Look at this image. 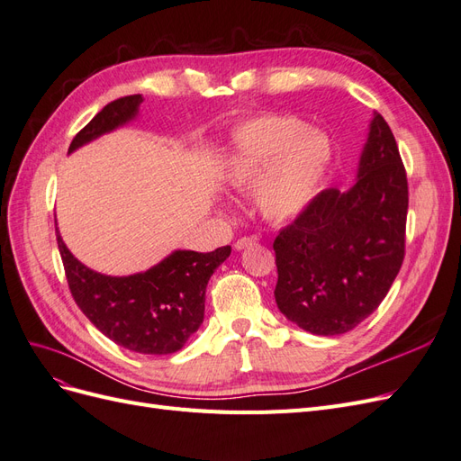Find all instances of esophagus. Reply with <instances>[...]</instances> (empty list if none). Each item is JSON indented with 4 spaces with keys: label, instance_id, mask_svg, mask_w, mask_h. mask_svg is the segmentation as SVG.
I'll list each match as a JSON object with an SVG mask.
<instances>
[{
    "label": "esophagus",
    "instance_id": "1",
    "mask_svg": "<svg viewBox=\"0 0 461 461\" xmlns=\"http://www.w3.org/2000/svg\"><path fill=\"white\" fill-rule=\"evenodd\" d=\"M254 244H256V239H248V236H244V239L234 242V249H239V252H242V249L254 246Z\"/></svg>",
    "mask_w": 461,
    "mask_h": 461
}]
</instances>
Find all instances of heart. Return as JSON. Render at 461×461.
Here are the masks:
<instances>
[{"label":"heart","instance_id":"obj_1","mask_svg":"<svg viewBox=\"0 0 461 461\" xmlns=\"http://www.w3.org/2000/svg\"><path fill=\"white\" fill-rule=\"evenodd\" d=\"M330 161L323 136L290 115H263L230 136L221 163V183L230 190L254 189L259 213L275 222L296 219L313 200Z\"/></svg>","mask_w":461,"mask_h":461}]
</instances>
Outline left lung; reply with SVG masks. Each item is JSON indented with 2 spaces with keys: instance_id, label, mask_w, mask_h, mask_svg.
I'll list each match as a JSON object with an SVG mask.
<instances>
[{
  "instance_id": "obj_1",
  "label": "left lung",
  "mask_w": 461,
  "mask_h": 461,
  "mask_svg": "<svg viewBox=\"0 0 461 461\" xmlns=\"http://www.w3.org/2000/svg\"><path fill=\"white\" fill-rule=\"evenodd\" d=\"M408 180L386 121L373 113L356 183L323 190L273 242L281 313L319 337L366 321L403 261Z\"/></svg>"
}]
</instances>
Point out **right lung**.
<instances>
[{
  "instance_id": "right-lung-1",
  "label": "right lung",
  "mask_w": 461,
  "mask_h": 461,
  "mask_svg": "<svg viewBox=\"0 0 461 461\" xmlns=\"http://www.w3.org/2000/svg\"><path fill=\"white\" fill-rule=\"evenodd\" d=\"M142 94L107 104L75 138L68 153L136 121ZM58 246L71 294L92 325L131 352L175 354L203 323L205 288L230 246L200 254L175 249L148 271L127 276L97 273L80 263L63 242Z\"/></svg>"
}]
</instances>
